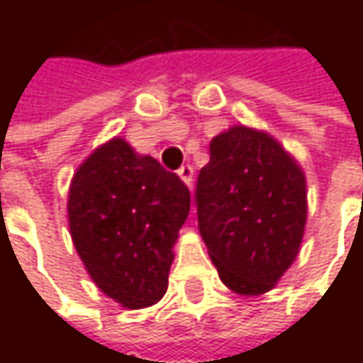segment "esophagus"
Here are the masks:
<instances>
[{"instance_id":"esophagus-1","label":"esophagus","mask_w":363,"mask_h":363,"mask_svg":"<svg viewBox=\"0 0 363 363\" xmlns=\"http://www.w3.org/2000/svg\"><path fill=\"white\" fill-rule=\"evenodd\" d=\"M179 177H181L186 186H191V182H193V166H189V164L181 166L179 168Z\"/></svg>"}]
</instances>
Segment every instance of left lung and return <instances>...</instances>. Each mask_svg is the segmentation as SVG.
Instances as JSON below:
<instances>
[{"instance_id":"obj_1","label":"left lung","mask_w":363,"mask_h":363,"mask_svg":"<svg viewBox=\"0 0 363 363\" xmlns=\"http://www.w3.org/2000/svg\"><path fill=\"white\" fill-rule=\"evenodd\" d=\"M197 227L225 286L271 290L296 258L305 220V174L269 134L233 125L210 143L195 184Z\"/></svg>"}]
</instances>
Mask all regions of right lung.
<instances>
[{"label":"right lung","instance_id":"add662e5","mask_svg":"<svg viewBox=\"0 0 363 363\" xmlns=\"http://www.w3.org/2000/svg\"><path fill=\"white\" fill-rule=\"evenodd\" d=\"M189 206L186 184L157 160L121 138L96 149L69 189L71 238L94 284L121 307L155 305Z\"/></svg>","mask_w":363,"mask_h":363}]
</instances>
